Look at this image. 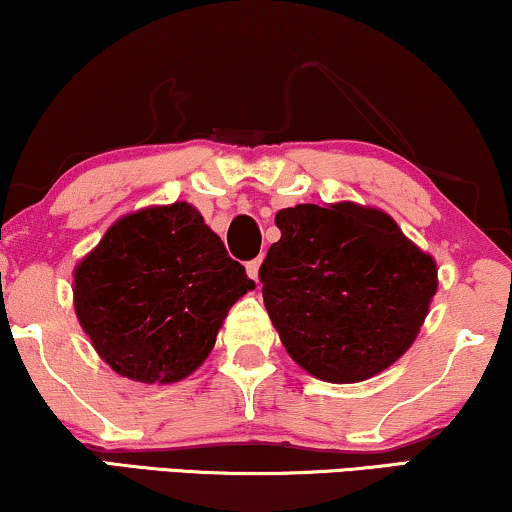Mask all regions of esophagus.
Returning a JSON list of instances; mask_svg holds the SVG:
<instances>
[{"instance_id":"34e87169","label":"esophagus","mask_w":512,"mask_h":512,"mask_svg":"<svg viewBox=\"0 0 512 512\" xmlns=\"http://www.w3.org/2000/svg\"><path fill=\"white\" fill-rule=\"evenodd\" d=\"M260 264H262L260 257L245 264V271H248V276L252 278V281H257V276H260Z\"/></svg>"}]
</instances>
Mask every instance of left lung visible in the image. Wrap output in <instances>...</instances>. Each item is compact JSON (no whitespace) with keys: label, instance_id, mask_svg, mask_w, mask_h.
<instances>
[{"label":"left lung","instance_id":"8db88e82","mask_svg":"<svg viewBox=\"0 0 512 512\" xmlns=\"http://www.w3.org/2000/svg\"><path fill=\"white\" fill-rule=\"evenodd\" d=\"M260 267L262 297L283 347L326 383H361L416 340L437 293L432 255L378 208L295 205Z\"/></svg>","mask_w":512,"mask_h":512}]
</instances>
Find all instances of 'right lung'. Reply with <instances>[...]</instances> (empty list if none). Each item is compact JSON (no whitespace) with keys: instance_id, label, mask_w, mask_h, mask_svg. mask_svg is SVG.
I'll list each match as a JSON object with an SVG mask.
<instances>
[{"instance_id":"obj_1","label":"right lung","mask_w":512,"mask_h":512,"mask_svg":"<svg viewBox=\"0 0 512 512\" xmlns=\"http://www.w3.org/2000/svg\"><path fill=\"white\" fill-rule=\"evenodd\" d=\"M255 288L189 203L118 219L75 267V314L99 357L170 385L208 359L231 304Z\"/></svg>"}]
</instances>
